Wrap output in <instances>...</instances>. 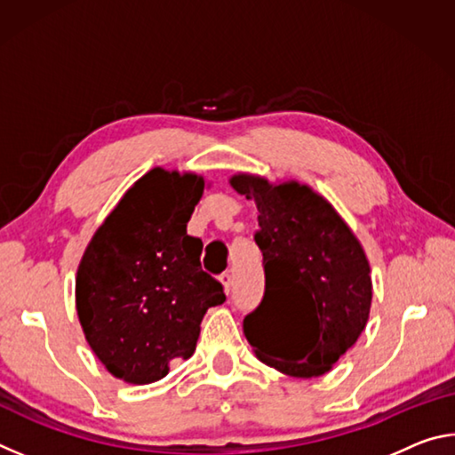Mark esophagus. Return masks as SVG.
I'll return each instance as SVG.
<instances>
[{"label": "esophagus", "instance_id": "34e87169", "mask_svg": "<svg viewBox=\"0 0 455 455\" xmlns=\"http://www.w3.org/2000/svg\"><path fill=\"white\" fill-rule=\"evenodd\" d=\"M219 281H220V284H222V289H225V292L228 295V292H230V284H233V276H230V273H222V275L219 276Z\"/></svg>", "mask_w": 455, "mask_h": 455}]
</instances>
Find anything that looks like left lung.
Instances as JSON below:
<instances>
[{
    "label": "left lung",
    "instance_id": "left-lung-1",
    "mask_svg": "<svg viewBox=\"0 0 455 455\" xmlns=\"http://www.w3.org/2000/svg\"><path fill=\"white\" fill-rule=\"evenodd\" d=\"M228 182L259 211L265 297L244 317L246 341L259 361L284 375H325L367 325L373 284L363 246L333 204L307 184L249 172ZM307 316L315 321L309 336L302 331Z\"/></svg>",
    "mask_w": 455,
    "mask_h": 455
}]
</instances>
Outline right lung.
Listing matches in <instances>:
<instances>
[{
  "mask_svg": "<svg viewBox=\"0 0 455 455\" xmlns=\"http://www.w3.org/2000/svg\"><path fill=\"white\" fill-rule=\"evenodd\" d=\"M204 179L152 168L130 187L84 251L76 311L84 337L118 379L146 385L196 349L200 323L225 303L200 268V238L187 235Z\"/></svg>",
  "mask_w": 455,
  "mask_h": 455,
  "instance_id": "add662e5",
  "label": "right lung"
}]
</instances>
